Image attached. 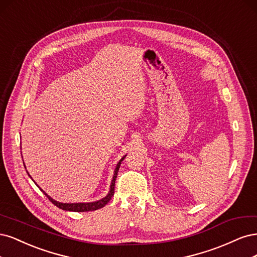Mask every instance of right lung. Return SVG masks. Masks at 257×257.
Instances as JSON below:
<instances>
[{
  "instance_id": "right-lung-1",
  "label": "right lung",
  "mask_w": 257,
  "mask_h": 257,
  "mask_svg": "<svg viewBox=\"0 0 257 257\" xmlns=\"http://www.w3.org/2000/svg\"><path fill=\"white\" fill-rule=\"evenodd\" d=\"M126 155L122 157V158L119 160V162L117 163L116 168H115L114 171V175H113V179H112V183L110 186V191L107 193L103 198L96 202H92V203H60V202H56L54 201L52 197L49 196L45 191H43L38 186V188L41 190V191L44 192V194L49 198V201L52 202V204H54L56 207H59V208L63 209V210H68V211H76V212H84V211H93V210H97V209H100L102 207H104L107 203L110 202V200L112 198V196L114 195V187H115V180H116L117 177V172L119 170L120 167V163L121 161L125 159ZM29 174V173H28ZM30 176V175H29ZM31 177V176H30ZM32 178V177H31Z\"/></svg>"
}]
</instances>
